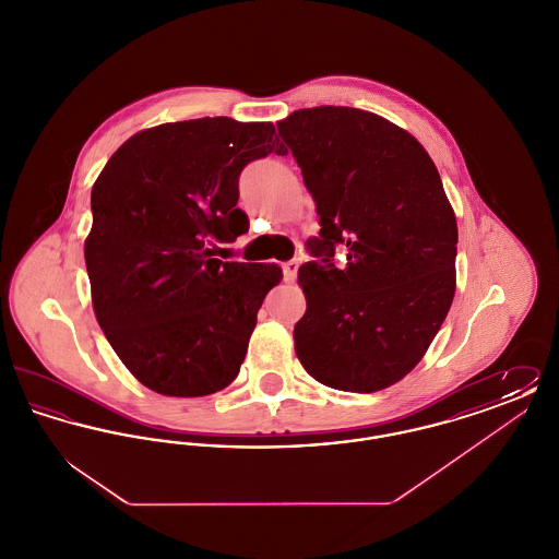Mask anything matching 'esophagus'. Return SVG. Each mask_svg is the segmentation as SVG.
<instances>
[{
    "instance_id": "obj_1",
    "label": "esophagus",
    "mask_w": 559,
    "mask_h": 559,
    "mask_svg": "<svg viewBox=\"0 0 559 559\" xmlns=\"http://www.w3.org/2000/svg\"><path fill=\"white\" fill-rule=\"evenodd\" d=\"M297 267H299V262H297V260H289V262H285V264H283V276H285V281H287V283H293V281H295V276H297Z\"/></svg>"
}]
</instances>
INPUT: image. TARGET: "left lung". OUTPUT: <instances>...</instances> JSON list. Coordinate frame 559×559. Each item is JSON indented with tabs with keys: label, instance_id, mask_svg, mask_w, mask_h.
<instances>
[{
	"label": "left lung",
	"instance_id": "left-lung-1",
	"mask_svg": "<svg viewBox=\"0 0 559 559\" xmlns=\"http://www.w3.org/2000/svg\"><path fill=\"white\" fill-rule=\"evenodd\" d=\"M276 128L320 224L306 242L314 260L297 272L308 306L295 354L329 388H390L424 358L454 297L456 219L440 174L411 133L360 108H301Z\"/></svg>",
	"mask_w": 559,
	"mask_h": 559
}]
</instances>
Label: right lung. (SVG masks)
Instances as JSON below:
<instances>
[{"label": "right lung", "instance_id": "1", "mask_svg": "<svg viewBox=\"0 0 559 559\" xmlns=\"http://www.w3.org/2000/svg\"><path fill=\"white\" fill-rule=\"evenodd\" d=\"M285 155L272 123L203 117L135 133L92 188L85 266L108 344L148 390L197 399L239 374L276 264L222 262L249 230L247 163Z\"/></svg>", "mask_w": 559, "mask_h": 559}]
</instances>
